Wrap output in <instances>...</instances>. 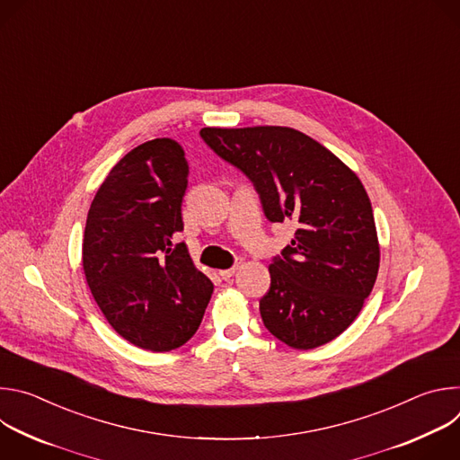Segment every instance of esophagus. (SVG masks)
<instances>
[{
    "label": "esophagus",
    "instance_id": "esophagus-1",
    "mask_svg": "<svg viewBox=\"0 0 460 460\" xmlns=\"http://www.w3.org/2000/svg\"><path fill=\"white\" fill-rule=\"evenodd\" d=\"M242 266V258L236 260V264L231 268V270H224V271H218V275L224 279V280H231L234 277V273L238 271V268Z\"/></svg>",
    "mask_w": 460,
    "mask_h": 460
}]
</instances>
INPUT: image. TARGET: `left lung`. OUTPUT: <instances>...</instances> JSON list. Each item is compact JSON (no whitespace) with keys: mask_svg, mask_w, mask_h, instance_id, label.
Segmentation results:
<instances>
[{"mask_svg":"<svg viewBox=\"0 0 460 460\" xmlns=\"http://www.w3.org/2000/svg\"><path fill=\"white\" fill-rule=\"evenodd\" d=\"M206 144L254 183L268 220H293L291 245L270 266L264 325L295 349L344 333L369 296L380 247L369 196L330 149L291 127H204Z\"/></svg>","mask_w":460,"mask_h":460,"instance_id":"1","label":"left lung"}]
</instances>
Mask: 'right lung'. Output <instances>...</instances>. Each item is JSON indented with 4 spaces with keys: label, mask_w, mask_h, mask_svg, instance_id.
<instances>
[{
    "label": "right lung",
    "mask_w": 460,
    "mask_h": 460,
    "mask_svg": "<svg viewBox=\"0 0 460 460\" xmlns=\"http://www.w3.org/2000/svg\"><path fill=\"white\" fill-rule=\"evenodd\" d=\"M187 176L178 142L135 147L100 185L84 233V273L103 316L127 342L156 353L196 333L213 295L185 243L174 242Z\"/></svg>",
    "instance_id": "1"
}]
</instances>
